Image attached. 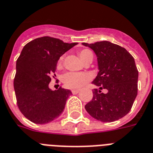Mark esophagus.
<instances>
[{
	"instance_id": "34e87169",
	"label": "esophagus",
	"mask_w": 153,
	"mask_h": 153,
	"mask_svg": "<svg viewBox=\"0 0 153 153\" xmlns=\"http://www.w3.org/2000/svg\"><path fill=\"white\" fill-rule=\"evenodd\" d=\"M79 92H80V89H72V90H71V93H72L73 94H79Z\"/></svg>"
}]
</instances>
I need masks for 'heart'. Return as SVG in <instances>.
Masks as SVG:
<instances>
[{
	"label": "heart",
	"instance_id": "b5f03b06",
	"mask_svg": "<svg viewBox=\"0 0 153 153\" xmlns=\"http://www.w3.org/2000/svg\"><path fill=\"white\" fill-rule=\"evenodd\" d=\"M79 56L84 63L88 61L89 59H93L94 55L89 49H83L79 52ZM64 56H61L59 59L58 65H60L63 62ZM91 79V75L87 73H79V72H68L65 74L63 77L65 86L71 89H78L85 85Z\"/></svg>",
	"mask_w": 153,
	"mask_h": 153
}]
</instances>
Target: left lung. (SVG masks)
Listing matches in <instances>:
<instances>
[{
    "label": "left lung",
    "instance_id": "8db88e82",
    "mask_svg": "<svg viewBox=\"0 0 153 153\" xmlns=\"http://www.w3.org/2000/svg\"><path fill=\"white\" fill-rule=\"evenodd\" d=\"M94 51L99 71L92 82L99 87L85 105L89 115L100 122H113L124 117L132 108L137 94L138 71L134 57L126 48L108 41L82 43ZM105 88V94L101 89Z\"/></svg>",
    "mask_w": 153,
    "mask_h": 153
}]
</instances>
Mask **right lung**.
Segmentation results:
<instances>
[{
  "label": "right lung",
  "instance_id": "add662e5",
  "mask_svg": "<svg viewBox=\"0 0 153 153\" xmlns=\"http://www.w3.org/2000/svg\"><path fill=\"white\" fill-rule=\"evenodd\" d=\"M77 44L42 37L23 47L16 61L14 89L19 108L30 121L48 123L63 113L71 91L62 88L53 91L48 84L59 57Z\"/></svg>",
  "mask_w": 153,
  "mask_h": 153
}]
</instances>
